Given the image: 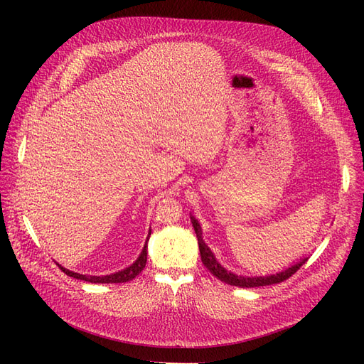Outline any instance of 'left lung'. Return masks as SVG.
<instances>
[{"mask_svg": "<svg viewBox=\"0 0 364 364\" xmlns=\"http://www.w3.org/2000/svg\"><path fill=\"white\" fill-rule=\"evenodd\" d=\"M191 223L194 226L196 230V235H197V241H199V250H200V258L202 262L205 264V267L211 272L214 277L220 281H223L229 285H235V287H241V289H255V287H262V285H272V284H279L285 279H289L291 274H294L297 270L301 269L302 264H305V261L308 258L301 259L299 262L293 264L289 269H285L277 274H269V277H241V274H235L232 272H228L225 267H222V264H220L214 253L211 252L205 241L202 238V229L199 222L194 217H191Z\"/></svg>", "mask_w": 364, "mask_h": 364, "instance_id": "8db88e82", "label": "left lung"}]
</instances>
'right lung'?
I'll list each match as a JSON object with an SVG mask.
<instances>
[{"label": "right lung", "mask_w": 364, "mask_h": 364, "mask_svg": "<svg viewBox=\"0 0 364 364\" xmlns=\"http://www.w3.org/2000/svg\"><path fill=\"white\" fill-rule=\"evenodd\" d=\"M151 234V230H149V237ZM149 237H147V241H149ZM147 241L144 245V249H142L141 255L138 257V259L132 264V266L119 270V272H115L112 274H105V277H91V274H80V273H74L68 269L62 267L60 264H58L59 269L65 273L68 274V277L71 278H75V279H80V281H86V282H92V284H118V282H127V281H132L134 279L136 274H139L142 270H144L146 267V262H147Z\"/></svg>", "instance_id": "1"}]
</instances>
